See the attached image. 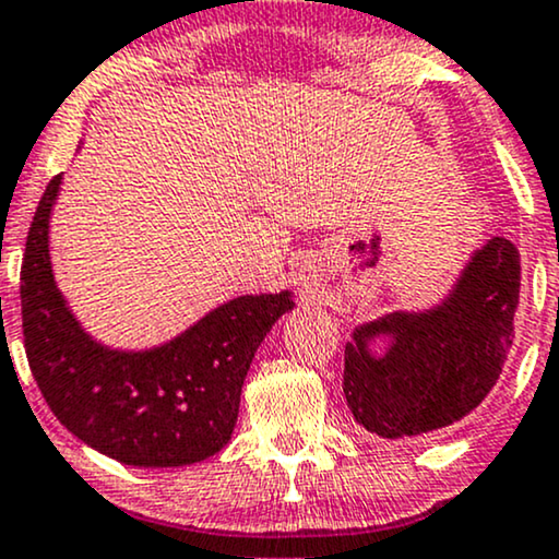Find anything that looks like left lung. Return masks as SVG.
<instances>
[{"label":"left lung","mask_w":559,"mask_h":559,"mask_svg":"<svg viewBox=\"0 0 559 559\" xmlns=\"http://www.w3.org/2000/svg\"><path fill=\"white\" fill-rule=\"evenodd\" d=\"M521 254L506 237L474 254L453 294L429 312H393L354 333L344 352V393L354 419L382 440L461 421L495 388L513 346ZM390 334L382 357L366 341Z\"/></svg>","instance_id":"8db88e82"}]
</instances>
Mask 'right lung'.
<instances>
[{"label":"right lung","instance_id":"add662e5","mask_svg":"<svg viewBox=\"0 0 559 559\" xmlns=\"http://www.w3.org/2000/svg\"><path fill=\"white\" fill-rule=\"evenodd\" d=\"M62 174L33 215L20 267L23 344L46 403L72 435L127 466L211 459L231 440L247 369L288 292L226 301L171 344L124 354L83 333L53 286L49 215Z\"/></svg>","mask_w":559,"mask_h":559}]
</instances>
